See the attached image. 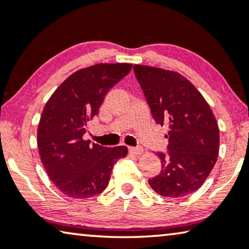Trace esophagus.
Here are the masks:
<instances>
[{
	"label": "esophagus",
	"mask_w": 249,
	"mask_h": 249,
	"mask_svg": "<svg viewBox=\"0 0 249 249\" xmlns=\"http://www.w3.org/2000/svg\"><path fill=\"white\" fill-rule=\"evenodd\" d=\"M128 152L131 153V155H134V156H139L143 153V150L141 148H128Z\"/></svg>",
	"instance_id": "esophagus-1"
}]
</instances>
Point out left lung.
Returning <instances> with one entry per match:
<instances>
[{
    "mask_svg": "<svg viewBox=\"0 0 249 249\" xmlns=\"http://www.w3.org/2000/svg\"><path fill=\"white\" fill-rule=\"evenodd\" d=\"M156 123L169 125L168 153L158 152L161 173L149 179L156 193L183 197L197 191L214 167L220 134L211 107L179 73L134 65Z\"/></svg>",
    "mask_w": 249,
    "mask_h": 249,
    "instance_id": "left-lung-1",
    "label": "left lung"
}]
</instances>
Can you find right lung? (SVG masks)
<instances>
[{
    "label": "right lung",
    "instance_id": "right-lung-1",
    "mask_svg": "<svg viewBox=\"0 0 249 249\" xmlns=\"http://www.w3.org/2000/svg\"><path fill=\"white\" fill-rule=\"evenodd\" d=\"M129 63H100L69 76L45 105L37 129L41 163L62 193L88 198L109 183L114 164L127 156L126 146L104 148L83 139L87 123L99 113L111 87L131 71Z\"/></svg>",
    "mask_w": 249,
    "mask_h": 249
}]
</instances>
